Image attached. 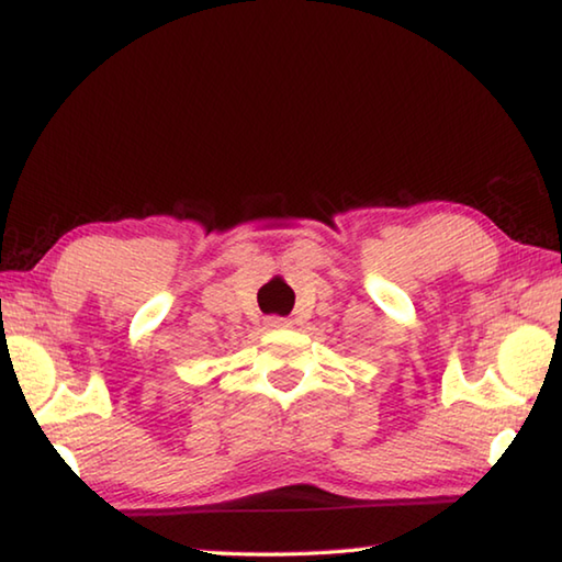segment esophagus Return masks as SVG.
I'll return each mask as SVG.
<instances>
[{"mask_svg": "<svg viewBox=\"0 0 562 562\" xmlns=\"http://www.w3.org/2000/svg\"><path fill=\"white\" fill-rule=\"evenodd\" d=\"M268 327L270 329H288V327H292V322L284 319V317H270L268 319Z\"/></svg>", "mask_w": 562, "mask_h": 562, "instance_id": "1", "label": "esophagus"}]
</instances>
